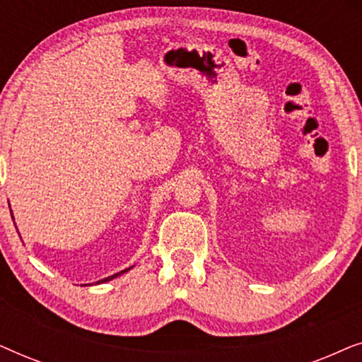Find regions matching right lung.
I'll return each instance as SVG.
<instances>
[{"label":"right lung","instance_id":"add662e5","mask_svg":"<svg viewBox=\"0 0 362 362\" xmlns=\"http://www.w3.org/2000/svg\"><path fill=\"white\" fill-rule=\"evenodd\" d=\"M11 217H13V211H11ZM13 221H14V217H13ZM14 227H16V222H14ZM18 234H19V232H18ZM19 237H21V235H19ZM130 269H133V267H128V269L122 270V272H118V274H115V275H110V276H107V279H102V280H98V281H97V285H98V284H105V281H110V280H113V279H117V276L123 275V274H125V272H128V270H130ZM88 285H90V284H88Z\"/></svg>","mask_w":362,"mask_h":362}]
</instances>
